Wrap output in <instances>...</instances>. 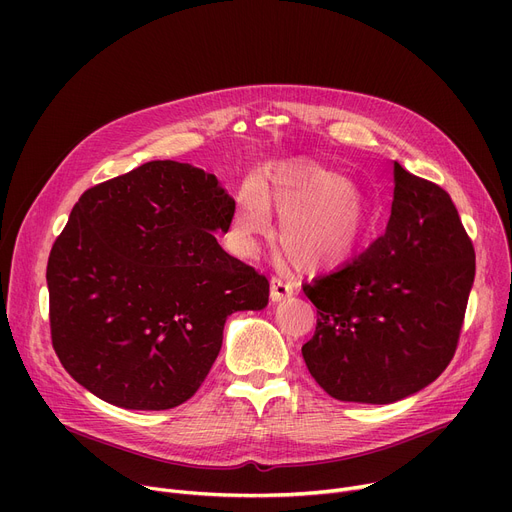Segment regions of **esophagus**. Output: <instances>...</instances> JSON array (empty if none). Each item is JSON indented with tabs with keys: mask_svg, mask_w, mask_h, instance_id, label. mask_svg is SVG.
<instances>
[{
	"mask_svg": "<svg viewBox=\"0 0 512 512\" xmlns=\"http://www.w3.org/2000/svg\"><path fill=\"white\" fill-rule=\"evenodd\" d=\"M294 294V286L282 278H272L270 282V297L274 303L278 301H284L286 297H292Z\"/></svg>",
	"mask_w": 512,
	"mask_h": 512,
	"instance_id": "esophagus-1",
	"label": "esophagus"
}]
</instances>
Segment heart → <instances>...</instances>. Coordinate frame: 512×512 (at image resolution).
I'll return each mask as SVG.
<instances>
[{"label":"heart","mask_w":512,"mask_h":512,"mask_svg":"<svg viewBox=\"0 0 512 512\" xmlns=\"http://www.w3.org/2000/svg\"><path fill=\"white\" fill-rule=\"evenodd\" d=\"M270 207L282 218V251L305 272L346 263L371 226L367 197L357 184L313 161H288L238 188L232 232L242 255H253L259 240L272 234Z\"/></svg>","instance_id":"1"}]
</instances>
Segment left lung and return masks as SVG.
Here are the masks:
<instances>
[{"instance_id":"obj_1","label":"left lung","mask_w":512,"mask_h":512,"mask_svg":"<svg viewBox=\"0 0 512 512\" xmlns=\"http://www.w3.org/2000/svg\"><path fill=\"white\" fill-rule=\"evenodd\" d=\"M475 251L450 195L394 161L386 232L303 290L317 307L303 359L332 398L390 405L432 384L459 344Z\"/></svg>"}]
</instances>
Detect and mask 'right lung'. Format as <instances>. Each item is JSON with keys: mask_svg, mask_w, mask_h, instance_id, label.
<instances>
[{"mask_svg": "<svg viewBox=\"0 0 512 512\" xmlns=\"http://www.w3.org/2000/svg\"><path fill=\"white\" fill-rule=\"evenodd\" d=\"M232 218L218 178L172 159L83 193L47 261L51 342L80 386L132 411L199 390L228 315L270 299L267 278L218 245Z\"/></svg>", "mask_w": 512, "mask_h": 512, "instance_id": "obj_1", "label": "right lung"}]
</instances>
